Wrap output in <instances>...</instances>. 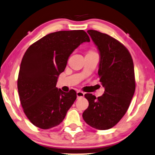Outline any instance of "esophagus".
<instances>
[{
    "instance_id": "1",
    "label": "esophagus",
    "mask_w": 155,
    "mask_h": 155,
    "mask_svg": "<svg viewBox=\"0 0 155 155\" xmlns=\"http://www.w3.org/2000/svg\"><path fill=\"white\" fill-rule=\"evenodd\" d=\"M77 98L83 97L84 96V92L81 91H78L77 92Z\"/></svg>"
}]
</instances>
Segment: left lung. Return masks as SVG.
<instances>
[{
	"label": "left lung",
	"mask_w": 155,
	"mask_h": 155,
	"mask_svg": "<svg viewBox=\"0 0 155 155\" xmlns=\"http://www.w3.org/2000/svg\"><path fill=\"white\" fill-rule=\"evenodd\" d=\"M87 32L100 51L98 75L105 91L97 98L85 94L89 106L83 118L92 127L106 130L120 120L130 104L136 88L134 63L127 48L116 39L94 30Z\"/></svg>",
	"instance_id": "8db88e82"
}]
</instances>
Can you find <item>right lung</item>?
<instances>
[{
    "label": "right lung",
    "mask_w": 155,
    "mask_h": 155,
    "mask_svg": "<svg viewBox=\"0 0 155 155\" xmlns=\"http://www.w3.org/2000/svg\"><path fill=\"white\" fill-rule=\"evenodd\" d=\"M90 41L83 30L62 31L47 35L28 48L21 63L17 87L23 110L35 126L48 129L63 122L77 92L58 89V77L73 51Z\"/></svg>",
    "instance_id": "right-lung-1"
}]
</instances>
